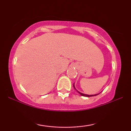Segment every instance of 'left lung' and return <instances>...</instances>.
Segmentation results:
<instances>
[{"instance_id": "left-lung-1", "label": "left lung", "mask_w": 131, "mask_h": 131, "mask_svg": "<svg viewBox=\"0 0 131 131\" xmlns=\"http://www.w3.org/2000/svg\"><path fill=\"white\" fill-rule=\"evenodd\" d=\"M73 86H74V88L75 89V87H74V84H73ZM77 91V90H76ZM78 92V93L79 94H80L82 96H86V97H90V96H96V95H98L100 94H95V95H87V94H82V93H81V92H79L78 91H77Z\"/></svg>"}]
</instances>
